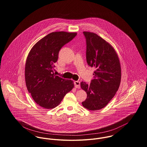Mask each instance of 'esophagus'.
I'll use <instances>...</instances> for the list:
<instances>
[{
    "instance_id": "34e87169",
    "label": "esophagus",
    "mask_w": 147,
    "mask_h": 147,
    "mask_svg": "<svg viewBox=\"0 0 147 147\" xmlns=\"http://www.w3.org/2000/svg\"><path fill=\"white\" fill-rule=\"evenodd\" d=\"M74 86L76 88H80V82L79 81H75L74 82Z\"/></svg>"
}]
</instances>
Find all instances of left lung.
<instances>
[{
    "instance_id": "left-lung-1",
    "label": "left lung",
    "mask_w": 147,
    "mask_h": 147,
    "mask_svg": "<svg viewBox=\"0 0 147 147\" xmlns=\"http://www.w3.org/2000/svg\"><path fill=\"white\" fill-rule=\"evenodd\" d=\"M87 43L86 59L89 66L95 68L90 84L82 82L80 87L87 97L82 105L96 111L105 107L118 90L121 71L119 58L113 46L97 34L83 32Z\"/></svg>"
}]
</instances>
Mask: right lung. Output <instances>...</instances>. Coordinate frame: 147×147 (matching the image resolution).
<instances>
[{
    "mask_svg": "<svg viewBox=\"0 0 147 147\" xmlns=\"http://www.w3.org/2000/svg\"><path fill=\"white\" fill-rule=\"evenodd\" d=\"M77 34L51 32L36 43L28 53L24 70L26 87L34 102L46 109L56 107L74 88L72 80L56 76L53 69L60 49Z\"/></svg>",
    "mask_w": 147,
    "mask_h": 147,
    "instance_id": "obj_1",
    "label": "right lung"
}]
</instances>
